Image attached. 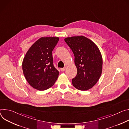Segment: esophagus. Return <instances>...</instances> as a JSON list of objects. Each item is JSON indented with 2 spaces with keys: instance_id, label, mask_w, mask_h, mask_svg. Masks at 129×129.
<instances>
[{
  "instance_id": "obj_1",
  "label": "esophagus",
  "mask_w": 129,
  "mask_h": 129,
  "mask_svg": "<svg viewBox=\"0 0 129 129\" xmlns=\"http://www.w3.org/2000/svg\"><path fill=\"white\" fill-rule=\"evenodd\" d=\"M66 67H64V68H61V69H60V70H61V71H64L66 70Z\"/></svg>"
}]
</instances>
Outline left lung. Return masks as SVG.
<instances>
[{
	"label": "left lung",
	"instance_id": "obj_1",
	"mask_svg": "<svg viewBox=\"0 0 129 129\" xmlns=\"http://www.w3.org/2000/svg\"><path fill=\"white\" fill-rule=\"evenodd\" d=\"M64 41L75 56L77 73L72 79L73 85L79 90H88L95 85L101 76V53L94 42L83 36L67 37Z\"/></svg>",
	"mask_w": 129,
	"mask_h": 129
}]
</instances>
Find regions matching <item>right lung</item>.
<instances>
[{
  "label": "right lung",
  "mask_w": 129,
  "mask_h": 129,
  "mask_svg": "<svg viewBox=\"0 0 129 129\" xmlns=\"http://www.w3.org/2000/svg\"><path fill=\"white\" fill-rule=\"evenodd\" d=\"M59 37H41L26 52L23 61L24 76L33 88L44 91L54 85L59 72L54 66L52 51Z\"/></svg>",
  "instance_id": "1"
}]
</instances>
